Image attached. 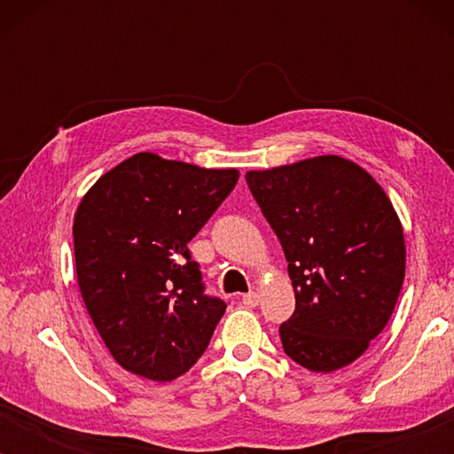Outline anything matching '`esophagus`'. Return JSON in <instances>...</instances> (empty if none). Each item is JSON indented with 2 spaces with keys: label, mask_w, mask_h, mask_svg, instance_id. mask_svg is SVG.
Returning a JSON list of instances; mask_svg holds the SVG:
<instances>
[{
  "label": "esophagus",
  "mask_w": 454,
  "mask_h": 454,
  "mask_svg": "<svg viewBox=\"0 0 454 454\" xmlns=\"http://www.w3.org/2000/svg\"><path fill=\"white\" fill-rule=\"evenodd\" d=\"M258 301H260V295L256 294V291H250V294L241 295V303H246V306H250V308L258 306Z\"/></svg>",
  "instance_id": "1"
}]
</instances>
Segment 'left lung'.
<instances>
[{"label": "left lung", "instance_id": "left-lung-1", "mask_svg": "<svg viewBox=\"0 0 454 454\" xmlns=\"http://www.w3.org/2000/svg\"><path fill=\"white\" fill-rule=\"evenodd\" d=\"M281 241L295 312L283 349L312 372L356 362L387 326L405 278V238L380 184L337 154L247 171Z\"/></svg>", "mask_w": 454, "mask_h": 454}]
</instances>
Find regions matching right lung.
Returning <instances> with one entry per match:
<instances>
[{
	"instance_id": "add662e5",
	"label": "right lung",
	"mask_w": 454,
	"mask_h": 454,
	"mask_svg": "<svg viewBox=\"0 0 454 454\" xmlns=\"http://www.w3.org/2000/svg\"><path fill=\"white\" fill-rule=\"evenodd\" d=\"M238 179V169L138 153L80 200L74 216L80 295L123 370L171 382L208 347L227 306L204 295L188 244Z\"/></svg>"
}]
</instances>
